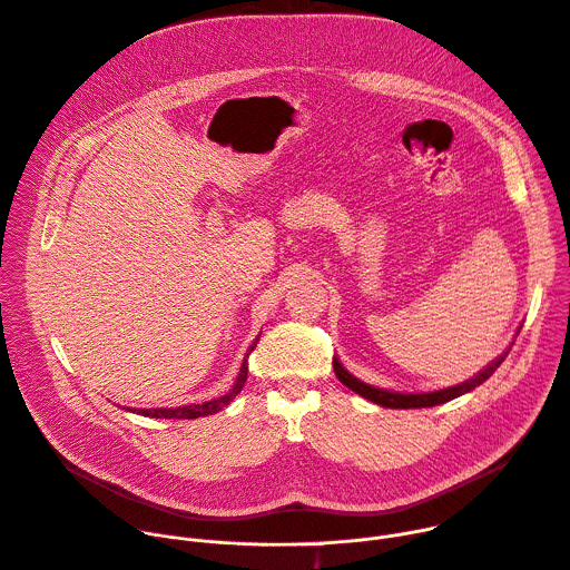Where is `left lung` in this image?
<instances>
[{"instance_id": "8db88e82", "label": "left lung", "mask_w": 570, "mask_h": 570, "mask_svg": "<svg viewBox=\"0 0 570 570\" xmlns=\"http://www.w3.org/2000/svg\"><path fill=\"white\" fill-rule=\"evenodd\" d=\"M508 354H510V347L497 361H492L490 365H487L484 370H480L475 376H471L464 383H458V385H451V387H442V390H435V392H417V394H411V392H390V390H383V387L367 385V383L358 381L356 376H352L341 365L338 358H334V372H336V376H338V381L343 385H347L356 394L365 396L367 401H374V403L383 405V409H431V405L446 403V401H451V399H455V396H460L464 392H471L480 383H484L487 379H490L499 370V365L505 361Z\"/></svg>"}]
</instances>
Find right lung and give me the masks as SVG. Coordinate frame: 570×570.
<instances>
[{
  "instance_id": "right-lung-1",
  "label": "right lung",
  "mask_w": 570,
  "mask_h": 570,
  "mask_svg": "<svg viewBox=\"0 0 570 570\" xmlns=\"http://www.w3.org/2000/svg\"><path fill=\"white\" fill-rule=\"evenodd\" d=\"M257 343H259V338L253 343L250 352L257 347ZM246 379H248V356L240 365L236 383L223 396H216V399L203 401V403H189V405H183V409H130V411L137 413V415H144V417H155V420H198V417H207V415H214V413L223 411L225 405L243 390V383H246Z\"/></svg>"
}]
</instances>
